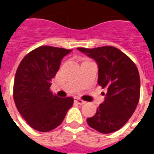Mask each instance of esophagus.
Instances as JSON below:
<instances>
[{"label":"esophagus","mask_w":154,"mask_h":154,"mask_svg":"<svg viewBox=\"0 0 154 154\" xmlns=\"http://www.w3.org/2000/svg\"><path fill=\"white\" fill-rule=\"evenodd\" d=\"M74 101L77 103H79V104H84L86 103V101H84V100H82V99H80L79 98H74Z\"/></svg>","instance_id":"34e87169"}]
</instances>
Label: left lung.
<instances>
[{"mask_svg": "<svg viewBox=\"0 0 154 154\" xmlns=\"http://www.w3.org/2000/svg\"><path fill=\"white\" fill-rule=\"evenodd\" d=\"M77 49L97 62L98 85L107 90L104 102L99 104L96 114L86 122L102 134L117 131L133 115L139 102L138 68L126 54L113 46Z\"/></svg>", "mask_w": 154, "mask_h": 154, "instance_id": "obj_1", "label": "left lung"}]
</instances>
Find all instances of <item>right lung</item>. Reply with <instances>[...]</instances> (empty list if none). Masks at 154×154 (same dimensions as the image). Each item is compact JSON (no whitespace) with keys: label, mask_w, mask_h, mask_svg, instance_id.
I'll return each mask as SVG.
<instances>
[{"label":"right lung","mask_w":154,"mask_h":154,"mask_svg":"<svg viewBox=\"0 0 154 154\" xmlns=\"http://www.w3.org/2000/svg\"><path fill=\"white\" fill-rule=\"evenodd\" d=\"M71 50L40 46L29 52L20 63L15 74L14 100L17 109L28 125L49 132L63 121L74 98H59L51 91L62 59Z\"/></svg>","instance_id":"right-lung-1"}]
</instances>
